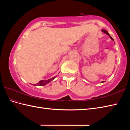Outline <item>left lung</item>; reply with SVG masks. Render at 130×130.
Listing matches in <instances>:
<instances>
[{"label": "left lung", "mask_w": 130, "mask_h": 130, "mask_svg": "<svg viewBox=\"0 0 130 130\" xmlns=\"http://www.w3.org/2000/svg\"><path fill=\"white\" fill-rule=\"evenodd\" d=\"M102 32H104V34H106V35H108V36H109V37H110V38H111V40H112L113 41H114V40H113V38H112V37L111 36H110V35H109V34H108V32H107V31H106V30H104V29H102ZM103 82H102L101 83H103Z\"/></svg>", "instance_id": "1"}]
</instances>
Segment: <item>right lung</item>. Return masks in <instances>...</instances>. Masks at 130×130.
<instances>
[{
    "mask_svg": "<svg viewBox=\"0 0 130 130\" xmlns=\"http://www.w3.org/2000/svg\"><path fill=\"white\" fill-rule=\"evenodd\" d=\"M55 78V77H54V78H52L51 79H50L47 80H41V81L38 82V83H37L36 84H35V85H40V86H42V85H45L46 84H47V83H48L51 82L52 80H53Z\"/></svg>",
    "mask_w": 130,
    "mask_h": 130,
    "instance_id": "obj_1",
    "label": "right lung"
}]
</instances>
